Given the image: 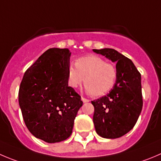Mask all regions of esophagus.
Wrapping results in <instances>:
<instances>
[{"label": "esophagus", "mask_w": 161, "mask_h": 161, "mask_svg": "<svg viewBox=\"0 0 161 161\" xmlns=\"http://www.w3.org/2000/svg\"><path fill=\"white\" fill-rule=\"evenodd\" d=\"M81 100L83 101L84 103H88V102H89V99H85V97H83V96H82V97H81Z\"/></svg>", "instance_id": "34e87169"}]
</instances>
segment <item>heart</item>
Here are the masks:
<instances>
[{
  "label": "heart",
  "instance_id": "obj_1",
  "mask_svg": "<svg viewBox=\"0 0 161 161\" xmlns=\"http://www.w3.org/2000/svg\"><path fill=\"white\" fill-rule=\"evenodd\" d=\"M75 65H69L67 69V81L70 88H78L84 80L86 92L98 97L109 92L115 85L117 68L100 57H82L76 61Z\"/></svg>",
  "mask_w": 161,
  "mask_h": 161
}]
</instances>
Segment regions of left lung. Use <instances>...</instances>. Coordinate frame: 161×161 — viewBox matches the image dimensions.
<instances>
[{
    "label": "left lung",
    "mask_w": 161,
    "mask_h": 161,
    "mask_svg": "<svg viewBox=\"0 0 161 161\" xmlns=\"http://www.w3.org/2000/svg\"><path fill=\"white\" fill-rule=\"evenodd\" d=\"M95 53L117 62L118 77L107 96L92 101L96 131L104 138H118L134 128L143 106L141 73L132 61L114 49L96 50Z\"/></svg>",
    "instance_id": "obj_1"
}]
</instances>
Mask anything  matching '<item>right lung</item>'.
Masks as SVG:
<instances>
[{
  "mask_svg": "<svg viewBox=\"0 0 161 161\" xmlns=\"http://www.w3.org/2000/svg\"><path fill=\"white\" fill-rule=\"evenodd\" d=\"M69 49L50 48L25 72L19 89L23 119L31 134L48 143L66 140L83 104L68 86Z\"/></svg>",
  "mask_w": 161,
  "mask_h": 161,
  "instance_id": "add662e5",
  "label": "right lung"
}]
</instances>
